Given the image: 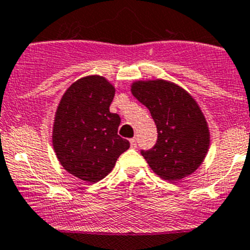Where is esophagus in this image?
I'll return each instance as SVG.
<instances>
[{"label":"esophagus","instance_id":"34e87169","mask_svg":"<svg viewBox=\"0 0 250 250\" xmlns=\"http://www.w3.org/2000/svg\"><path fill=\"white\" fill-rule=\"evenodd\" d=\"M130 145H131L132 148H136V146H137V140L135 139V137H134V139H131V140H130Z\"/></svg>","mask_w":250,"mask_h":250}]
</instances>
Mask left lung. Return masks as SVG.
Returning <instances> with one entry per match:
<instances>
[{"label":"left lung","instance_id":"obj_1","mask_svg":"<svg viewBox=\"0 0 250 250\" xmlns=\"http://www.w3.org/2000/svg\"><path fill=\"white\" fill-rule=\"evenodd\" d=\"M131 93L156 123V145L141 151L151 169L168 182L192 174L210 147L208 121L196 101L184 88L165 80L136 81Z\"/></svg>","mask_w":250,"mask_h":250}]
</instances>
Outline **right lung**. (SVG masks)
Instances as JSON below:
<instances>
[{"instance_id":"right-lung-1","label":"right lung","mask_w":250,"mask_h":250,"mask_svg":"<svg viewBox=\"0 0 250 250\" xmlns=\"http://www.w3.org/2000/svg\"><path fill=\"white\" fill-rule=\"evenodd\" d=\"M115 88L98 75L73 82L63 93L52 126V146L70 174L97 183L111 172L130 142L118 135L120 116L110 113Z\"/></svg>"}]
</instances>
